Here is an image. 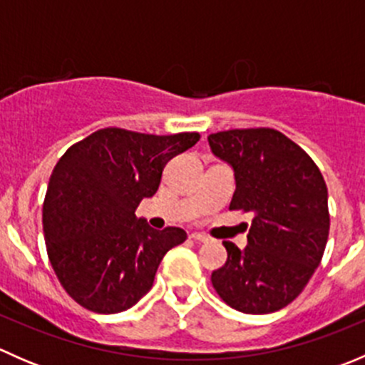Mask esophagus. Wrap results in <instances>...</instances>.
Listing matches in <instances>:
<instances>
[{
	"mask_svg": "<svg viewBox=\"0 0 365 365\" xmlns=\"http://www.w3.org/2000/svg\"><path fill=\"white\" fill-rule=\"evenodd\" d=\"M190 238L196 242H201V244H206V242H210V237H206L205 233H197V231H194V233H190Z\"/></svg>",
	"mask_w": 365,
	"mask_h": 365,
	"instance_id": "obj_1",
	"label": "esophagus"
}]
</instances>
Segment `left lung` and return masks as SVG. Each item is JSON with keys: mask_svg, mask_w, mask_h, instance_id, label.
I'll return each mask as SVG.
<instances>
[{"mask_svg": "<svg viewBox=\"0 0 365 365\" xmlns=\"http://www.w3.org/2000/svg\"><path fill=\"white\" fill-rule=\"evenodd\" d=\"M208 143L235 169L230 210L254 215L244 251L222 242L227 261L212 274L213 288L240 312L279 311L304 292L325 252L330 215L322 171L275 128H233L210 134Z\"/></svg>", "mask_w": 365, "mask_h": 365, "instance_id": "left-lung-1", "label": "left lung"}]
</instances>
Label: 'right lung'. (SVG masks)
I'll return each mask as SVG.
<instances>
[{
    "instance_id": "obj_1",
    "label": "right lung",
    "mask_w": 365,
    "mask_h": 365,
    "mask_svg": "<svg viewBox=\"0 0 365 365\" xmlns=\"http://www.w3.org/2000/svg\"><path fill=\"white\" fill-rule=\"evenodd\" d=\"M200 138L108 127L63 153L49 178L42 224L54 274L77 304L114 314L152 289L164 254L187 233L155 231L134 212L157 192L164 165Z\"/></svg>"
}]
</instances>
